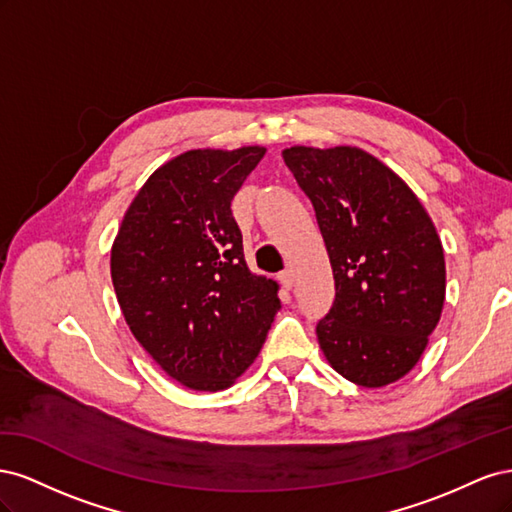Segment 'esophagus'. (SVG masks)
<instances>
[{
  "label": "esophagus",
  "mask_w": 512,
  "mask_h": 512,
  "mask_svg": "<svg viewBox=\"0 0 512 512\" xmlns=\"http://www.w3.org/2000/svg\"><path fill=\"white\" fill-rule=\"evenodd\" d=\"M280 282H282V286H284L286 290H290V288H292L294 275H292V271H290V269H284V271L280 273Z\"/></svg>",
  "instance_id": "34e87169"
}]
</instances>
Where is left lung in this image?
Segmentation results:
<instances>
[{
  "label": "left lung",
  "instance_id": "obj_1",
  "mask_svg": "<svg viewBox=\"0 0 512 512\" xmlns=\"http://www.w3.org/2000/svg\"><path fill=\"white\" fill-rule=\"evenodd\" d=\"M284 162L312 200L335 277L318 344L346 380L378 389L421 359L442 314V241L406 181L359 147H290Z\"/></svg>",
  "mask_w": 512,
  "mask_h": 512
}]
</instances>
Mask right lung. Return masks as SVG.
I'll return each instance as SVG.
<instances>
[{
  "label": "right lung",
  "instance_id": "right-lung-1",
  "mask_svg": "<svg viewBox=\"0 0 512 512\" xmlns=\"http://www.w3.org/2000/svg\"><path fill=\"white\" fill-rule=\"evenodd\" d=\"M265 147L192 149L153 173L128 207L111 277L132 335L192 391H224L254 363L280 309L243 256L230 203Z\"/></svg>",
  "mask_w": 512,
  "mask_h": 512
}]
</instances>
